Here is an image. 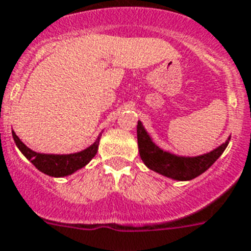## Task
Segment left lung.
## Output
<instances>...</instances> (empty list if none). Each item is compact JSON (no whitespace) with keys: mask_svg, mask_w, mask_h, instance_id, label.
I'll list each match as a JSON object with an SVG mask.
<instances>
[{"mask_svg":"<svg viewBox=\"0 0 251 251\" xmlns=\"http://www.w3.org/2000/svg\"><path fill=\"white\" fill-rule=\"evenodd\" d=\"M137 137L139 153H141L143 163L150 169L173 179H178V181H189V179H193L198 177L199 175H202L203 172H206L219 157L222 156V153L226 149L230 139L228 138L226 143H223L216 150L204 153L202 156L183 157L176 156V155H172V153L165 152L159 149L151 141V138L145 130L141 121H138Z\"/></svg>","mask_w":251,"mask_h":251,"instance_id":"obj_1","label":"left lung"}]
</instances>
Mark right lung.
<instances>
[{
	"label": "right lung",
	"instance_id": "1",
	"mask_svg": "<svg viewBox=\"0 0 251 251\" xmlns=\"http://www.w3.org/2000/svg\"><path fill=\"white\" fill-rule=\"evenodd\" d=\"M13 138L18 149L25 155L28 160H31L35 167L45 175L52 177H64L74 173L75 171L83 168L87 163L96 155L99 146V138L95 141L92 146L88 149L70 155H48V153H37L32 150H29L23 142L17 137V134L13 131Z\"/></svg>",
	"mask_w": 251,
	"mask_h": 251
}]
</instances>
